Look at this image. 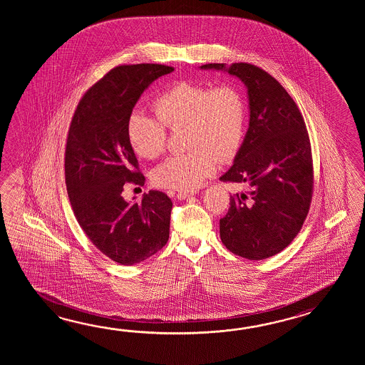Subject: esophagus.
<instances>
[{"label": "esophagus", "instance_id": "34e87169", "mask_svg": "<svg viewBox=\"0 0 365 365\" xmlns=\"http://www.w3.org/2000/svg\"><path fill=\"white\" fill-rule=\"evenodd\" d=\"M194 194H195V192H180V193H178V198L180 201H185V200L192 198Z\"/></svg>", "mask_w": 365, "mask_h": 365}]
</instances>
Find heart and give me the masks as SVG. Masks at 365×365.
Returning a JSON list of instances; mask_svg holds the SVG:
<instances>
[{
    "label": "heart",
    "mask_w": 365,
    "mask_h": 365,
    "mask_svg": "<svg viewBox=\"0 0 365 365\" xmlns=\"http://www.w3.org/2000/svg\"><path fill=\"white\" fill-rule=\"evenodd\" d=\"M156 117L134 112L126 135L133 151L145 159L158 158L165 148V128H185L184 154L170 156L153 171L156 186L192 190L212 175L219 159L239 153L247 126V104L235 86H210L182 81L159 93L153 103Z\"/></svg>",
    "instance_id": "1"
}]
</instances>
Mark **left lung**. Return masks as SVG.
Here are the masks:
<instances>
[{
  "mask_svg": "<svg viewBox=\"0 0 365 365\" xmlns=\"http://www.w3.org/2000/svg\"><path fill=\"white\" fill-rule=\"evenodd\" d=\"M247 87L249 128L233 164L220 178L248 186L231 197L219 222L220 239L233 255L259 261L291 244L309 211L313 163L309 137L294 99L255 65L206 63Z\"/></svg>",
  "mask_w": 365,
  "mask_h": 365,
  "instance_id": "1",
  "label": "left lung"
}]
</instances>
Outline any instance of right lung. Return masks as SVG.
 Here are the masks:
<instances>
[{"instance_id":"1","label":"right lung","mask_w":365,"mask_h":365,"mask_svg":"<svg viewBox=\"0 0 365 365\" xmlns=\"http://www.w3.org/2000/svg\"><path fill=\"white\" fill-rule=\"evenodd\" d=\"M158 63L110 70L83 95L70 124L65 179L78 223L103 255L120 264H140L170 237L172 201L150 190L142 201H125L124 185L145 184L126 135L140 95L173 71Z\"/></svg>"}]
</instances>
